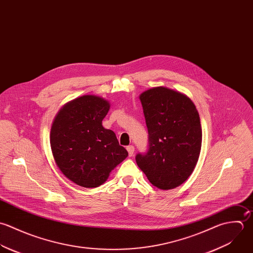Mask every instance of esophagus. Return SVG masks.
Here are the masks:
<instances>
[{"label":"esophagus","instance_id":"1","mask_svg":"<svg viewBox=\"0 0 253 253\" xmlns=\"http://www.w3.org/2000/svg\"><path fill=\"white\" fill-rule=\"evenodd\" d=\"M126 150H127V152H128L129 157H131V156L133 155V153H134V147H133L132 145H129V146L126 147Z\"/></svg>","mask_w":253,"mask_h":253}]
</instances>
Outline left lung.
<instances>
[{"label": "left lung", "mask_w": 253, "mask_h": 253, "mask_svg": "<svg viewBox=\"0 0 253 253\" xmlns=\"http://www.w3.org/2000/svg\"><path fill=\"white\" fill-rule=\"evenodd\" d=\"M149 147L135 157L148 180L160 189L183 183L195 168L202 142L199 114L184 94L159 86L140 94Z\"/></svg>", "instance_id": "8db88e82"}]
</instances>
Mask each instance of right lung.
I'll return each mask as SVG.
<instances>
[{
  "instance_id": "1",
  "label": "right lung",
  "mask_w": 253,
  "mask_h": 253,
  "mask_svg": "<svg viewBox=\"0 0 253 253\" xmlns=\"http://www.w3.org/2000/svg\"><path fill=\"white\" fill-rule=\"evenodd\" d=\"M109 109L107 100L84 95L67 103L54 119L50 144L55 162L78 185H101L128 155L115 132L102 126Z\"/></svg>"
}]
</instances>
